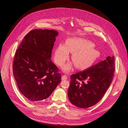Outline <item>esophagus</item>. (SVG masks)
<instances>
[{
    "mask_svg": "<svg viewBox=\"0 0 128 128\" xmlns=\"http://www.w3.org/2000/svg\"><path fill=\"white\" fill-rule=\"evenodd\" d=\"M62 80H66V79H68V77H67L66 75H63V76H62Z\"/></svg>",
    "mask_w": 128,
    "mask_h": 128,
    "instance_id": "esophagus-1",
    "label": "esophagus"
}]
</instances>
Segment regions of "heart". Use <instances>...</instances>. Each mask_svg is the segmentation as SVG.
<instances>
[{"instance_id": "heart-1", "label": "heart", "mask_w": 128, "mask_h": 128, "mask_svg": "<svg viewBox=\"0 0 128 128\" xmlns=\"http://www.w3.org/2000/svg\"><path fill=\"white\" fill-rule=\"evenodd\" d=\"M94 44L86 40L79 38L69 39L65 46L59 45L54 52V60L58 66H62L69 57V52L74 53L72 60L80 70L89 68L98 58V51L93 48ZM72 65L68 64L63 67L65 72L71 70Z\"/></svg>"}]
</instances>
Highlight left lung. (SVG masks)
<instances>
[{
    "label": "left lung",
    "mask_w": 128,
    "mask_h": 128,
    "mask_svg": "<svg viewBox=\"0 0 128 128\" xmlns=\"http://www.w3.org/2000/svg\"><path fill=\"white\" fill-rule=\"evenodd\" d=\"M115 70L114 56H108L82 72L70 76L68 90L72 104L82 108L98 103L110 86Z\"/></svg>",
    "instance_id": "obj_1"
}]
</instances>
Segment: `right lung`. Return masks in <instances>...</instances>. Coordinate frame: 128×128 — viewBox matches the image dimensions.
<instances>
[{
  "label": "right lung",
  "instance_id": "add662e5",
  "mask_svg": "<svg viewBox=\"0 0 128 128\" xmlns=\"http://www.w3.org/2000/svg\"><path fill=\"white\" fill-rule=\"evenodd\" d=\"M58 35L54 30H32L16 51L13 75L20 92L32 102L49 97L61 82L58 67L51 60Z\"/></svg>",
  "mask_w": 128,
  "mask_h": 128
}]
</instances>
